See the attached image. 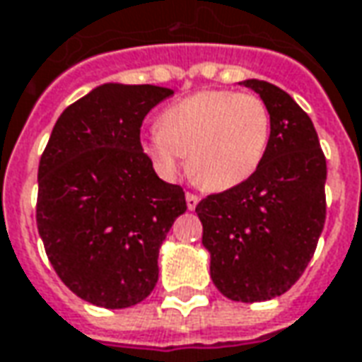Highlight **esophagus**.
I'll list each match as a JSON object with an SVG mask.
<instances>
[{"label": "esophagus", "instance_id": "obj_1", "mask_svg": "<svg viewBox=\"0 0 362 362\" xmlns=\"http://www.w3.org/2000/svg\"><path fill=\"white\" fill-rule=\"evenodd\" d=\"M185 201H187V209L193 211V209H195V207H197L199 197H197V195H193V193H187Z\"/></svg>", "mask_w": 362, "mask_h": 362}]
</instances>
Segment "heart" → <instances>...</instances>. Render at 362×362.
Returning a JSON list of instances; mask_svg holds the SVG:
<instances>
[{"mask_svg":"<svg viewBox=\"0 0 362 362\" xmlns=\"http://www.w3.org/2000/svg\"><path fill=\"white\" fill-rule=\"evenodd\" d=\"M271 113L261 97L205 89L177 101L159 117V129L141 143L157 173L175 179L189 157V175L221 193L257 173L271 143Z\"/></svg>","mask_w":362,"mask_h":362,"instance_id":"b5f03b06","label":"heart"}]
</instances>
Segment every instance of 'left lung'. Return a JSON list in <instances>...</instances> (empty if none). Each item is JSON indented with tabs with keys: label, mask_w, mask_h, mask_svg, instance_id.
Instances as JSON below:
<instances>
[{
	"label": "left lung",
	"mask_w": 362,
	"mask_h": 362,
	"mask_svg": "<svg viewBox=\"0 0 362 362\" xmlns=\"http://www.w3.org/2000/svg\"><path fill=\"white\" fill-rule=\"evenodd\" d=\"M271 113V143L243 185L199 201L211 279L231 300L287 293L309 265L325 227L327 161L311 117L287 91L245 79Z\"/></svg>",
	"instance_id": "8db88e82"
}]
</instances>
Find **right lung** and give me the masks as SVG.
I'll use <instances>...</instances> for the list:
<instances>
[{
    "label": "right lung",
    "instance_id": "add662e5",
    "mask_svg": "<svg viewBox=\"0 0 362 362\" xmlns=\"http://www.w3.org/2000/svg\"><path fill=\"white\" fill-rule=\"evenodd\" d=\"M173 89L103 83L63 111L41 155L37 231L79 299L127 309L151 295L159 249L187 211L143 153V119Z\"/></svg>",
    "mask_w": 362,
    "mask_h": 362
}]
</instances>
